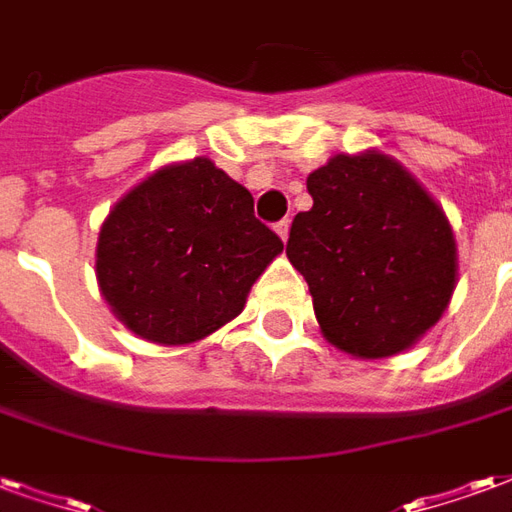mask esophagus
Wrapping results in <instances>:
<instances>
[{
    "label": "esophagus",
    "mask_w": 512,
    "mask_h": 512,
    "mask_svg": "<svg viewBox=\"0 0 512 512\" xmlns=\"http://www.w3.org/2000/svg\"><path fill=\"white\" fill-rule=\"evenodd\" d=\"M276 236L282 238V241H287V236H290V219H282V222H276Z\"/></svg>",
    "instance_id": "obj_1"
}]
</instances>
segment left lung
Returning a JSON list of instances; mask_svg holds the SVG:
<instances>
[{"label": "left lung", "mask_w": 512, "mask_h": 512, "mask_svg": "<svg viewBox=\"0 0 512 512\" xmlns=\"http://www.w3.org/2000/svg\"><path fill=\"white\" fill-rule=\"evenodd\" d=\"M287 257L312 293L320 331L355 358L410 350L456 290V238L410 170L380 154H336L309 173Z\"/></svg>", "instance_id": "1"}]
</instances>
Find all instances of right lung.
I'll return each mask as SVG.
<instances>
[{
	"label": "right lung",
	"instance_id": "obj_1",
	"mask_svg": "<svg viewBox=\"0 0 512 512\" xmlns=\"http://www.w3.org/2000/svg\"><path fill=\"white\" fill-rule=\"evenodd\" d=\"M282 249L255 219L249 189L195 157L151 173L111 208L94 268L121 323L146 342L179 347L238 317Z\"/></svg>",
	"mask_w": 512,
	"mask_h": 512
}]
</instances>
